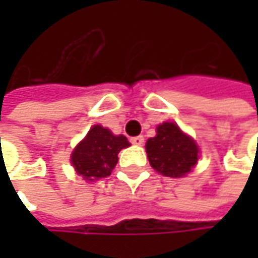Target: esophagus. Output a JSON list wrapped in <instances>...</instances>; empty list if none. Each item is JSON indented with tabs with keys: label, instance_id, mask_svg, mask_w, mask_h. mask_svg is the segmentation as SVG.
I'll return each mask as SVG.
<instances>
[{
	"label": "esophagus",
	"instance_id": "1",
	"mask_svg": "<svg viewBox=\"0 0 258 258\" xmlns=\"http://www.w3.org/2000/svg\"><path fill=\"white\" fill-rule=\"evenodd\" d=\"M133 145H137V146H142L143 145V142H145V139H143V136H136V137H131V140H130Z\"/></svg>",
	"mask_w": 258,
	"mask_h": 258
}]
</instances>
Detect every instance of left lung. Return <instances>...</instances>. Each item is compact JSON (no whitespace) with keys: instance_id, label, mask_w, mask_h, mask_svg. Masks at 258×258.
Returning a JSON list of instances; mask_svg holds the SVG:
<instances>
[{"instance_id":"left-lung-1","label":"left lung","mask_w":258,"mask_h":258,"mask_svg":"<svg viewBox=\"0 0 258 258\" xmlns=\"http://www.w3.org/2000/svg\"><path fill=\"white\" fill-rule=\"evenodd\" d=\"M146 154L152 169L163 176L182 178L192 170L199 160V146L175 122H163L155 137L148 139Z\"/></svg>"}]
</instances>
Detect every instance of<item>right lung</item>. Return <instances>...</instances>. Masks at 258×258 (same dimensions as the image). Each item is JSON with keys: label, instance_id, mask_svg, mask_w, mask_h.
I'll use <instances>...</instances> for the list:
<instances>
[{"label": "right lung", "instance_id": "1", "mask_svg": "<svg viewBox=\"0 0 258 258\" xmlns=\"http://www.w3.org/2000/svg\"><path fill=\"white\" fill-rule=\"evenodd\" d=\"M125 136H115L109 128L94 125L72 152L76 173L88 182L107 178L118 163L121 149L128 148Z\"/></svg>", "mask_w": 258, "mask_h": 258}]
</instances>
